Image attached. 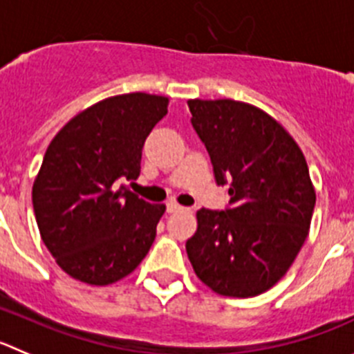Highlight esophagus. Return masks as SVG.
I'll return each mask as SVG.
<instances>
[{
  "label": "esophagus",
  "mask_w": 354,
  "mask_h": 354,
  "mask_svg": "<svg viewBox=\"0 0 354 354\" xmlns=\"http://www.w3.org/2000/svg\"><path fill=\"white\" fill-rule=\"evenodd\" d=\"M181 209H185V207L180 206L178 203H174V201H169V203H167V213H176V211Z\"/></svg>",
  "instance_id": "obj_1"
}]
</instances>
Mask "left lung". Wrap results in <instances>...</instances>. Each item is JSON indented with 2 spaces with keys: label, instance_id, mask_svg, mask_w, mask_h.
Wrapping results in <instances>:
<instances>
[{
  "label": "left lung",
  "instance_id": "8db88e82",
  "mask_svg": "<svg viewBox=\"0 0 354 354\" xmlns=\"http://www.w3.org/2000/svg\"><path fill=\"white\" fill-rule=\"evenodd\" d=\"M188 108L232 203L197 211L188 260L218 295H260L288 272L309 234L316 192L306 157L276 118L250 102L188 99Z\"/></svg>",
  "mask_w": 354,
  "mask_h": 354
}]
</instances>
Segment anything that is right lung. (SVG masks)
I'll use <instances>...</instances> for the list:
<instances>
[{
	"label": "right lung",
	"mask_w": 354,
	"mask_h": 354,
	"mask_svg": "<svg viewBox=\"0 0 354 354\" xmlns=\"http://www.w3.org/2000/svg\"><path fill=\"white\" fill-rule=\"evenodd\" d=\"M169 97L131 92L71 118L48 145L32 183L39 236L68 276L92 286L120 281L147 257L166 204L129 192L147 136Z\"/></svg>",
	"instance_id": "1"
}]
</instances>
